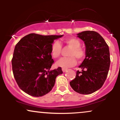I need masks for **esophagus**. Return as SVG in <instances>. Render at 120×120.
Masks as SVG:
<instances>
[{
	"label": "esophagus",
	"mask_w": 120,
	"mask_h": 120,
	"mask_svg": "<svg viewBox=\"0 0 120 120\" xmlns=\"http://www.w3.org/2000/svg\"><path fill=\"white\" fill-rule=\"evenodd\" d=\"M67 70H68V69H66V68H63V69H62V71H63L64 73L65 72V71H67Z\"/></svg>",
	"instance_id": "obj_1"
}]
</instances>
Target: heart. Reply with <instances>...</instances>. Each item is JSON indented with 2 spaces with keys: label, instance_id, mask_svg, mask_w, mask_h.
Listing matches in <instances>:
<instances>
[{
  "label": "heart",
  "instance_id": "1",
  "mask_svg": "<svg viewBox=\"0 0 120 120\" xmlns=\"http://www.w3.org/2000/svg\"><path fill=\"white\" fill-rule=\"evenodd\" d=\"M64 43L71 48L68 55L69 57L60 59L57 61V65L63 68H68L73 67L77 64L76 58L78 61H82L86 57V51L81 47V42L75 38H68L64 40ZM62 51V46L58 41L52 43L51 47V53L53 58L57 59L60 57Z\"/></svg>",
  "mask_w": 120,
  "mask_h": 120
}]
</instances>
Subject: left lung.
I'll list each match as a JSON object with an SVG mask.
<instances>
[{"mask_svg": "<svg viewBox=\"0 0 120 120\" xmlns=\"http://www.w3.org/2000/svg\"><path fill=\"white\" fill-rule=\"evenodd\" d=\"M77 35L85 44L86 57L79 67L82 71H77L70 85L77 93L90 94L100 89L107 78L111 63L109 47L96 31H85Z\"/></svg>", "mask_w": 120, "mask_h": 120, "instance_id": "1", "label": "left lung"}]
</instances>
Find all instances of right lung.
<instances>
[{"mask_svg":"<svg viewBox=\"0 0 120 120\" xmlns=\"http://www.w3.org/2000/svg\"><path fill=\"white\" fill-rule=\"evenodd\" d=\"M61 37L31 33L16 44L12 59V71L17 85L25 93L39 97L51 91L56 77L63 71L61 67L50 69L54 63L51 47L54 40Z\"/></svg>","mask_w":120,"mask_h":120,"instance_id":"1","label":"right lung"}]
</instances>
